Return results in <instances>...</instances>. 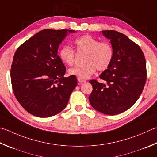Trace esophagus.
<instances>
[{
    "label": "esophagus",
    "instance_id": "obj_1",
    "mask_svg": "<svg viewBox=\"0 0 157 157\" xmlns=\"http://www.w3.org/2000/svg\"><path fill=\"white\" fill-rule=\"evenodd\" d=\"M78 81H79V83H84V82H86V80H85V79H81V78H78Z\"/></svg>",
    "mask_w": 157,
    "mask_h": 157
}]
</instances>
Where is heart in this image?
<instances>
[{"instance_id": "b5f03b06", "label": "heart", "mask_w": 157, "mask_h": 157, "mask_svg": "<svg viewBox=\"0 0 157 157\" xmlns=\"http://www.w3.org/2000/svg\"><path fill=\"white\" fill-rule=\"evenodd\" d=\"M76 51L85 53L81 66L73 67L69 70L70 75L78 78L87 79L95 72L106 70L113 61L114 50L110 43L99 40L90 35H84L74 40ZM59 57L61 60L69 66L75 63V51L69 46H63L59 50Z\"/></svg>"}]
</instances>
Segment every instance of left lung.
Listing matches in <instances>:
<instances>
[{
	"instance_id": "1",
	"label": "left lung",
	"mask_w": 157,
	"mask_h": 157,
	"mask_svg": "<svg viewBox=\"0 0 157 157\" xmlns=\"http://www.w3.org/2000/svg\"><path fill=\"white\" fill-rule=\"evenodd\" d=\"M102 32L110 39L114 56L99 75L107 84L89 81L93 86L89 101L95 110L115 115L129 109L141 95L147 78L146 62L140 47L124 34L114 30Z\"/></svg>"
}]
</instances>
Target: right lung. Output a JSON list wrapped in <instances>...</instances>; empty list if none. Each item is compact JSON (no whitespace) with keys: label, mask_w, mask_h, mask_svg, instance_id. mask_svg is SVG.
Returning <instances> with one entry per match:
<instances>
[{"label":"right lung","mask_w":157,"mask_h":157,"mask_svg":"<svg viewBox=\"0 0 157 157\" xmlns=\"http://www.w3.org/2000/svg\"><path fill=\"white\" fill-rule=\"evenodd\" d=\"M67 32L44 29L20 46L11 67V82L16 98L25 110L39 117H49L67 106L78 84L75 76L64 77L66 67L58 55Z\"/></svg>","instance_id":"add662e5"}]
</instances>
